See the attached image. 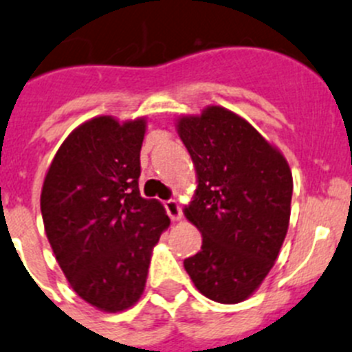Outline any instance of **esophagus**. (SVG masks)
I'll return each mask as SVG.
<instances>
[{"label":"esophagus","mask_w":352,"mask_h":352,"mask_svg":"<svg viewBox=\"0 0 352 352\" xmlns=\"http://www.w3.org/2000/svg\"><path fill=\"white\" fill-rule=\"evenodd\" d=\"M165 210L172 221H180V219H182V212H180V206L175 199H168V201H165Z\"/></svg>","instance_id":"1"}]
</instances>
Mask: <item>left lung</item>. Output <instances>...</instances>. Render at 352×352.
I'll list each match as a JSON object with an SVG mask.
<instances>
[{"label": "left lung", "mask_w": 352, "mask_h": 352, "mask_svg": "<svg viewBox=\"0 0 352 352\" xmlns=\"http://www.w3.org/2000/svg\"><path fill=\"white\" fill-rule=\"evenodd\" d=\"M179 135L198 173L186 217L203 236L184 261L205 297L238 304L274 265L290 221V166L248 121L224 107L179 120Z\"/></svg>", "instance_id": "obj_1"}]
</instances>
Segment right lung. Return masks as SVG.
Listing matches in <instances>:
<instances>
[{"instance_id": "1", "label": "right lung", "mask_w": 352, "mask_h": 352, "mask_svg": "<svg viewBox=\"0 0 352 352\" xmlns=\"http://www.w3.org/2000/svg\"><path fill=\"white\" fill-rule=\"evenodd\" d=\"M144 133V118H94L58 147L43 182L55 258L72 290L107 313L139 300L154 245L170 226L163 205L139 191Z\"/></svg>"}]
</instances>
